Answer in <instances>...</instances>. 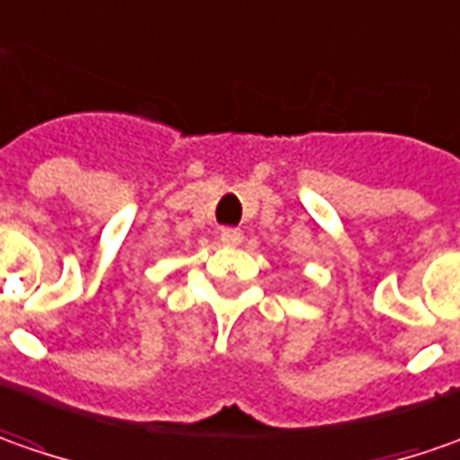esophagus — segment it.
Returning a JSON list of instances; mask_svg holds the SVG:
<instances>
[{
  "mask_svg": "<svg viewBox=\"0 0 460 460\" xmlns=\"http://www.w3.org/2000/svg\"><path fill=\"white\" fill-rule=\"evenodd\" d=\"M244 239V234L239 229H221V242L226 246H239Z\"/></svg>",
  "mask_w": 460,
  "mask_h": 460,
  "instance_id": "1",
  "label": "esophagus"
}]
</instances>
